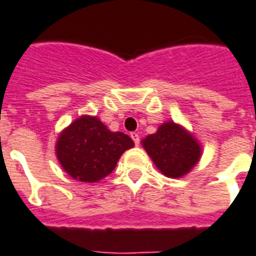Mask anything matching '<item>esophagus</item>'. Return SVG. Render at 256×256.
<instances>
[{
	"label": "esophagus",
	"instance_id": "esophagus-1",
	"mask_svg": "<svg viewBox=\"0 0 256 256\" xmlns=\"http://www.w3.org/2000/svg\"><path fill=\"white\" fill-rule=\"evenodd\" d=\"M130 136H132V138H133L134 144L138 146V145H140V136H138V133H132Z\"/></svg>",
	"mask_w": 256,
	"mask_h": 256
}]
</instances>
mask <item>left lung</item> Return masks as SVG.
Listing matches in <instances>:
<instances>
[{
	"label": "left lung",
	"instance_id": "1",
	"mask_svg": "<svg viewBox=\"0 0 256 256\" xmlns=\"http://www.w3.org/2000/svg\"><path fill=\"white\" fill-rule=\"evenodd\" d=\"M142 146L158 171L168 178L188 174L202 153L196 138L172 120L160 124L156 133L144 138Z\"/></svg>",
	"mask_w": 256,
	"mask_h": 256
}]
</instances>
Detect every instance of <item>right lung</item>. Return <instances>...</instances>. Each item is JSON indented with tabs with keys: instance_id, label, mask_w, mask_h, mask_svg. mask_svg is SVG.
Returning <instances> with one entry per match:
<instances>
[{
	"instance_id": "obj_1",
	"label": "right lung",
	"mask_w": 256,
	"mask_h": 256,
	"mask_svg": "<svg viewBox=\"0 0 256 256\" xmlns=\"http://www.w3.org/2000/svg\"><path fill=\"white\" fill-rule=\"evenodd\" d=\"M133 146L128 134L111 132L98 116L82 115L58 136L56 153L73 179L96 183L110 175L123 152Z\"/></svg>"
}]
</instances>
